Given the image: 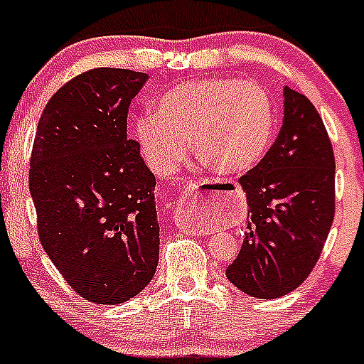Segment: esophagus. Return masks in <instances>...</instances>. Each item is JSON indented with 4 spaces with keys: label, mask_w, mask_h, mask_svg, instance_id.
Segmentation results:
<instances>
[{
    "label": "esophagus",
    "mask_w": 364,
    "mask_h": 364,
    "mask_svg": "<svg viewBox=\"0 0 364 364\" xmlns=\"http://www.w3.org/2000/svg\"><path fill=\"white\" fill-rule=\"evenodd\" d=\"M193 191H195V188H188L186 189V195H188V197H191ZM173 218H175L176 226H180V230H191V226H193L191 218L188 217V213H186V208L180 204V202L175 205V213H173Z\"/></svg>",
    "instance_id": "1"
}]
</instances>
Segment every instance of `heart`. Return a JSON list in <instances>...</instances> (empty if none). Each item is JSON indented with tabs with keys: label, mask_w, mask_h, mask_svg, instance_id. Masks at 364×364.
Listing matches in <instances>:
<instances>
[{
	"label": "heart",
	"mask_w": 364,
	"mask_h": 364,
	"mask_svg": "<svg viewBox=\"0 0 364 364\" xmlns=\"http://www.w3.org/2000/svg\"><path fill=\"white\" fill-rule=\"evenodd\" d=\"M275 124V107L264 87L208 78L164 92L154 114L138 118L134 133L147 162L162 175L184 160L189 140L213 171L240 175L264 159Z\"/></svg>",
	"instance_id": "heart-1"
}]
</instances>
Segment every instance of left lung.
I'll use <instances>...</instances> for the list:
<instances>
[{
  "label": "left lung",
  "instance_id": "obj_1",
  "mask_svg": "<svg viewBox=\"0 0 364 364\" xmlns=\"http://www.w3.org/2000/svg\"><path fill=\"white\" fill-rule=\"evenodd\" d=\"M239 182L250 220L226 277L252 297H282L314 269L336 210L332 144L306 96L284 87L281 133Z\"/></svg>",
  "mask_w": 364,
  "mask_h": 364
}]
</instances>
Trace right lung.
<instances>
[{
  "label": "right lung",
  "instance_id": "add662e5",
  "mask_svg": "<svg viewBox=\"0 0 364 364\" xmlns=\"http://www.w3.org/2000/svg\"><path fill=\"white\" fill-rule=\"evenodd\" d=\"M149 74L92 69L49 100L38 122L28 188L38 233L80 297L120 304L159 266L156 178L127 138V111Z\"/></svg>",
  "mask_w": 364,
  "mask_h": 364
}]
</instances>
